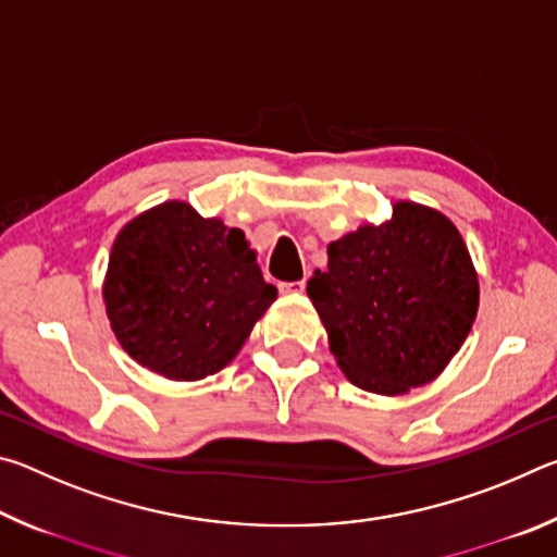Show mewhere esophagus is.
Returning a JSON list of instances; mask_svg holds the SVG:
<instances>
[{"label":"esophagus","instance_id":"esophagus-1","mask_svg":"<svg viewBox=\"0 0 557 557\" xmlns=\"http://www.w3.org/2000/svg\"><path fill=\"white\" fill-rule=\"evenodd\" d=\"M307 287L305 280H297V282H280V292L282 295H301Z\"/></svg>","mask_w":557,"mask_h":557}]
</instances>
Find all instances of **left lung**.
Masks as SVG:
<instances>
[{
    "label": "left lung",
    "mask_w": 557,
    "mask_h": 557,
    "mask_svg": "<svg viewBox=\"0 0 557 557\" xmlns=\"http://www.w3.org/2000/svg\"><path fill=\"white\" fill-rule=\"evenodd\" d=\"M307 282L338 369L358 388L400 395L435 381L471 332L479 280L447 215L398 201L391 221L329 243Z\"/></svg>",
    "instance_id": "1"
}]
</instances>
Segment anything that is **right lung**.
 I'll use <instances>...</instances> for the list:
<instances>
[{
    "label": "right lung",
    "mask_w": 557,
    "mask_h": 557,
    "mask_svg": "<svg viewBox=\"0 0 557 557\" xmlns=\"http://www.w3.org/2000/svg\"><path fill=\"white\" fill-rule=\"evenodd\" d=\"M102 299L120 346L172 381H201L240 351L277 299L240 228L184 201L139 213L110 250Z\"/></svg>",
    "instance_id": "right-lung-1"
}]
</instances>
